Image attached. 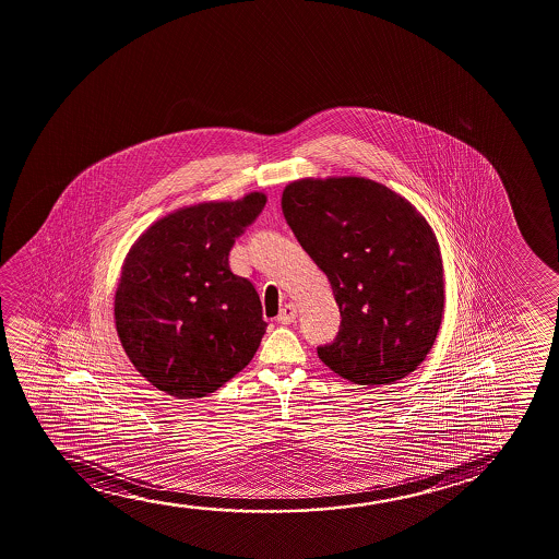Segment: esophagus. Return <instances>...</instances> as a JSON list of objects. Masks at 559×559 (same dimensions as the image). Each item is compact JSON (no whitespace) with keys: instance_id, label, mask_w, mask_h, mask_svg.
I'll return each instance as SVG.
<instances>
[{"instance_id":"esophagus-1","label":"esophagus","mask_w":559,"mask_h":559,"mask_svg":"<svg viewBox=\"0 0 559 559\" xmlns=\"http://www.w3.org/2000/svg\"><path fill=\"white\" fill-rule=\"evenodd\" d=\"M295 318H297V307H295L293 302H289V305H285V307L280 310L277 322L287 325V323H292Z\"/></svg>"}]
</instances>
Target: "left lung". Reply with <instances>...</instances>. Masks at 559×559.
I'll return each mask as SVG.
<instances>
[{
    "label": "left lung",
    "instance_id": "8db88e82",
    "mask_svg": "<svg viewBox=\"0 0 559 559\" xmlns=\"http://www.w3.org/2000/svg\"><path fill=\"white\" fill-rule=\"evenodd\" d=\"M282 211L341 312L320 360L354 385H393L416 370L444 312L441 249L416 206L378 181L345 176L292 181Z\"/></svg>",
    "mask_w": 559,
    "mask_h": 559
}]
</instances>
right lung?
Returning <instances> with one entry per match:
<instances>
[{"label": "right lung", "mask_w": 559, "mask_h": 559, "mask_svg": "<svg viewBox=\"0 0 559 559\" xmlns=\"http://www.w3.org/2000/svg\"><path fill=\"white\" fill-rule=\"evenodd\" d=\"M266 195L186 206L128 252L115 323L135 370L174 399H201L251 362L267 323L254 285L229 267L236 237Z\"/></svg>", "instance_id": "add662e5"}]
</instances>
